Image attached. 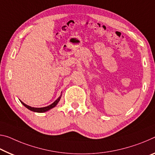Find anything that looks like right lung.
Wrapping results in <instances>:
<instances>
[{
	"label": "right lung",
	"mask_w": 155,
	"mask_h": 155,
	"mask_svg": "<svg viewBox=\"0 0 155 155\" xmlns=\"http://www.w3.org/2000/svg\"><path fill=\"white\" fill-rule=\"evenodd\" d=\"M61 96H62V92H61V94L60 95V97L58 98L57 99H56L54 102L52 103L51 105H48V106H46V107H31L29 106V105H28L25 104H24L23 101H20L21 102V104H23L25 107H27V108L29 109V110H31V111H33L34 112H39V113H42V112H45L47 111H48V110H51V108H53V107H54L56 105L58 104V103L59 102V101L61 98Z\"/></svg>",
	"instance_id": "add662e5"
}]
</instances>
